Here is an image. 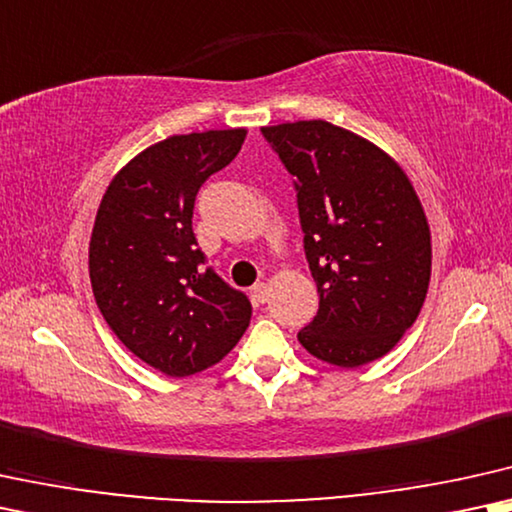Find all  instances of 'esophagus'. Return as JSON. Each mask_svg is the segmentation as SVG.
<instances>
[{
  "instance_id": "esophagus-1",
  "label": "esophagus",
  "mask_w": 512,
  "mask_h": 512,
  "mask_svg": "<svg viewBox=\"0 0 512 512\" xmlns=\"http://www.w3.org/2000/svg\"><path fill=\"white\" fill-rule=\"evenodd\" d=\"M250 297L255 300L257 304H264L269 300V286L267 283H255V286L250 288Z\"/></svg>"
}]
</instances>
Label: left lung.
Here are the masks:
<instances>
[{
    "label": "left lung",
    "mask_w": 512,
    "mask_h": 512,
    "mask_svg": "<svg viewBox=\"0 0 512 512\" xmlns=\"http://www.w3.org/2000/svg\"><path fill=\"white\" fill-rule=\"evenodd\" d=\"M297 191L319 312L297 333L316 359L357 368L416 321L430 286V226L409 177L371 141L323 120L262 127Z\"/></svg>",
    "instance_id": "1"
}]
</instances>
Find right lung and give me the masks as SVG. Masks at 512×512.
Listing matches in <instances>:
<instances>
[{
	"label": "right lung",
	"instance_id": "1",
	"mask_svg": "<svg viewBox=\"0 0 512 512\" xmlns=\"http://www.w3.org/2000/svg\"><path fill=\"white\" fill-rule=\"evenodd\" d=\"M245 129H210L146 148L103 193L89 243V278L103 319L134 357L172 378L224 359L252 304L198 248L200 186L236 158Z\"/></svg>",
	"mask_w": 512,
	"mask_h": 512
}]
</instances>
